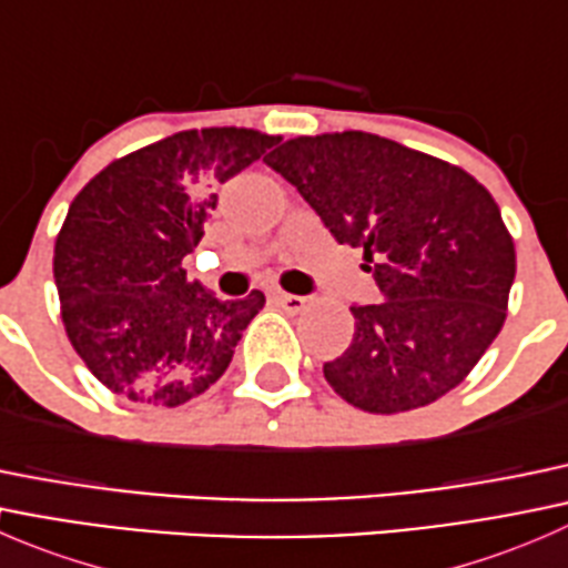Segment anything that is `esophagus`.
<instances>
[{
    "label": "esophagus",
    "mask_w": 568,
    "mask_h": 568,
    "mask_svg": "<svg viewBox=\"0 0 568 568\" xmlns=\"http://www.w3.org/2000/svg\"><path fill=\"white\" fill-rule=\"evenodd\" d=\"M274 302H277L280 307H285L288 313H300L302 307H305V296L300 294H285V291H274Z\"/></svg>",
    "instance_id": "obj_1"
}]
</instances>
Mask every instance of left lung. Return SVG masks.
<instances>
[{"instance_id": "obj_1", "label": "left lung", "mask_w": 568, "mask_h": 568, "mask_svg": "<svg viewBox=\"0 0 568 568\" xmlns=\"http://www.w3.org/2000/svg\"><path fill=\"white\" fill-rule=\"evenodd\" d=\"M263 162L337 244L365 252L382 291L352 307V346L324 363L332 390L376 415L454 390L500 332L517 274L495 197L462 168L365 131L296 136Z\"/></svg>"}]
</instances>
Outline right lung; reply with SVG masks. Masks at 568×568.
Segmentation results:
<instances>
[{"label":"right lung","instance_id":"1","mask_svg":"<svg viewBox=\"0 0 568 568\" xmlns=\"http://www.w3.org/2000/svg\"><path fill=\"white\" fill-rule=\"evenodd\" d=\"M277 142L233 125L178 131L112 162L73 197L54 244L62 324L114 395L181 406L227 371L266 300H220L181 261L203 239L216 183Z\"/></svg>","mask_w":568,"mask_h":568}]
</instances>
